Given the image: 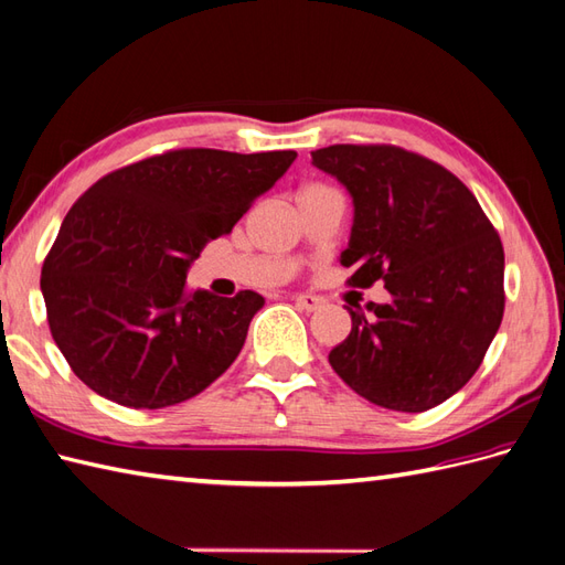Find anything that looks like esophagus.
Listing matches in <instances>:
<instances>
[{"label": "esophagus", "instance_id": "34e87169", "mask_svg": "<svg viewBox=\"0 0 565 565\" xmlns=\"http://www.w3.org/2000/svg\"><path fill=\"white\" fill-rule=\"evenodd\" d=\"M295 305H297L299 309H305V311H316V309H321L323 299L316 297V295H297V297H295Z\"/></svg>", "mask_w": 565, "mask_h": 565}]
</instances>
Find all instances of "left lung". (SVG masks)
<instances>
[{
  "label": "left lung",
  "mask_w": 565,
  "mask_h": 565,
  "mask_svg": "<svg viewBox=\"0 0 565 565\" xmlns=\"http://www.w3.org/2000/svg\"><path fill=\"white\" fill-rule=\"evenodd\" d=\"M350 191L340 264L352 287L386 282L388 305L348 309L350 335L328 362L369 403L424 412L475 376L501 326L503 246L475 194L405 148L338 143L311 153Z\"/></svg>",
  "instance_id": "8db88e82"
}]
</instances>
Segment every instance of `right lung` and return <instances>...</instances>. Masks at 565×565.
<instances>
[{
    "label": "right lung",
    "instance_id": "1",
    "mask_svg": "<svg viewBox=\"0 0 565 565\" xmlns=\"http://www.w3.org/2000/svg\"><path fill=\"white\" fill-rule=\"evenodd\" d=\"M295 158V150H168L105 174L72 205L40 290L54 342L90 391L160 409L225 374L264 297L189 292L186 270Z\"/></svg>",
    "mask_w": 565,
    "mask_h": 565
}]
</instances>
